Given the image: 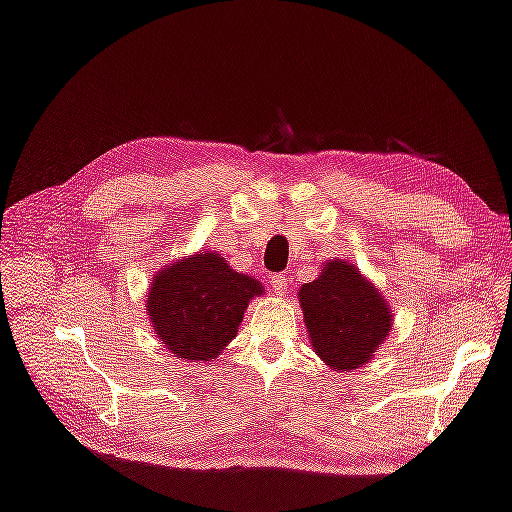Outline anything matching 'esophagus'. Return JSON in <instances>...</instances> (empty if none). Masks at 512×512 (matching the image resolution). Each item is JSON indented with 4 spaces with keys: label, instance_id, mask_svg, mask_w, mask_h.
I'll return each mask as SVG.
<instances>
[{
    "label": "esophagus",
    "instance_id": "34e87169",
    "mask_svg": "<svg viewBox=\"0 0 512 512\" xmlns=\"http://www.w3.org/2000/svg\"><path fill=\"white\" fill-rule=\"evenodd\" d=\"M271 285H273L275 296H285L287 294V275H282V273L271 275Z\"/></svg>",
    "mask_w": 512,
    "mask_h": 512
}]
</instances>
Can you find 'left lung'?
<instances>
[{"mask_svg":"<svg viewBox=\"0 0 512 512\" xmlns=\"http://www.w3.org/2000/svg\"><path fill=\"white\" fill-rule=\"evenodd\" d=\"M298 298L312 348L335 369H358L392 330L383 296L339 259L326 262L319 278L300 287Z\"/></svg>","mask_w":512,"mask_h":512,"instance_id":"1","label":"left lung"}]
</instances>
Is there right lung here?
Segmentation results:
<instances>
[{
  "mask_svg": "<svg viewBox=\"0 0 512 512\" xmlns=\"http://www.w3.org/2000/svg\"><path fill=\"white\" fill-rule=\"evenodd\" d=\"M262 296L255 278L237 273L216 253L186 257L154 278L148 314L161 344L184 360H214L243 321L253 296Z\"/></svg>",
  "mask_w": 512,
  "mask_h": 512,
  "instance_id": "right-lung-1",
  "label": "right lung"
}]
</instances>
